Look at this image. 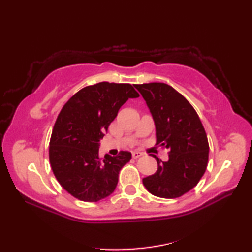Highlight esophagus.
I'll use <instances>...</instances> for the list:
<instances>
[{"mask_svg": "<svg viewBox=\"0 0 252 252\" xmlns=\"http://www.w3.org/2000/svg\"><path fill=\"white\" fill-rule=\"evenodd\" d=\"M143 153H141V152H133L132 153V157L134 158V159H137V158H140V157H142L143 156Z\"/></svg>", "mask_w": 252, "mask_h": 252, "instance_id": "34e87169", "label": "esophagus"}]
</instances>
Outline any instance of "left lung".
<instances>
[{
	"mask_svg": "<svg viewBox=\"0 0 252 252\" xmlns=\"http://www.w3.org/2000/svg\"><path fill=\"white\" fill-rule=\"evenodd\" d=\"M156 126L157 144L169 149V160L157 156L156 173L143 179L151 194L172 199L198 184L207 169L209 144L196 110L183 95L160 82L135 84Z\"/></svg>",
	"mask_w": 252,
	"mask_h": 252,
	"instance_id": "obj_1",
	"label": "left lung"
}]
</instances>
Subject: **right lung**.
<instances>
[{
	"mask_svg": "<svg viewBox=\"0 0 252 252\" xmlns=\"http://www.w3.org/2000/svg\"><path fill=\"white\" fill-rule=\"evenodd\" d=\"M138 96L129 83L100 82L80 90L63 107L52 132L50 162L60 184L79 200L96 202L116 189L132 155L101 159L99 142L120 107Z\"/></svg>",
	"mask_w": 252,
	"mask_h": 252,
	"instance_id": "right-lung-1",
	"label": "right lung"
}]
</instances>
